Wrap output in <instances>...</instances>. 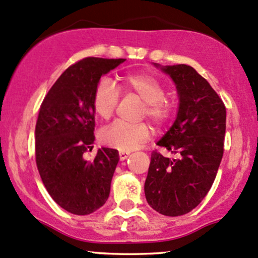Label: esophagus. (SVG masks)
<instances>
[{"label": "esophagus", "mask_w": 258, "mask_h": 258, "mask_svg": "<svg viewBox=\"0 0 258 258\" xmlns=\"http://www.w3.org/2000/svg\"><path fill=\"white\" fill-rule=\"evenodd\" d=\"M128 156H129L128 151H119V160H120V161H124Z\"/></svg>", "instance_id": "obj_1"}]
</instances>
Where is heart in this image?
Instances as JSON below:
<instances>
[{"label":"heart","mask_w":258,"mask_h":258,"mask_svg":"<svg viewBox=\"0 0 258 258\" xmlns=\"http://www.w3.org/2000/svg\"><path fill=\"white\" fill-rule=\"evenodd\" d=\"M121 87L125 92L137 95L145 108L143 117H148L156 126H162L170 120L173 113V103L166 98V87L154 75L132 73L121 76ZM119 103V93L108 77H102L93 91L92 104L96 114L102 119H109L114 114ZM150 126L145 123L129 124L114 121L101 133L102 143L110 148L129 151L138 148L150 138Z\"/></svg>","instance_id":"b5f03b06"}]
</instances>
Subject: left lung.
Returning <instances> with one entry per match:
<instances>
[{"mask_svg":"<svg viewBox=\"0 0 258 258\" xmlns=\"http://www.w3.org/2000/svg\"><path fill=\"white\" fill-rule=\"evenodd\" d=\"M176 85L179 107L173 125L157 145L174 159L152 151L145 190L149 206L160 214L178 217L201 203L214 182L224 154V102L192 66H160Z\"/></svg>","mask_w":258,"mask_h":258,"instance_id":"1","label":"left lung"}]
</instances>
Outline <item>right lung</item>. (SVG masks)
<instances>
[{
	"label": "right lung",
	"mask_w": 258,
	"mask_h": 258,
	"mask_svg": "<svg viewBox=\"0 0 258 258\" xmlns=\"http://www.w3.org/2000/svg\"><path fill=\"white\" fill-rule=\"evenodd\" d=\"M125 59L85 57L66 69L44 98L35 125V161L44 185L60 207L76 215L108 199L118 150L102 148L92 161L84 154L95 141L93 91L102 75Z\"/></svg>",
	"instance_id": "right-lung-1"
}]
</instances>
